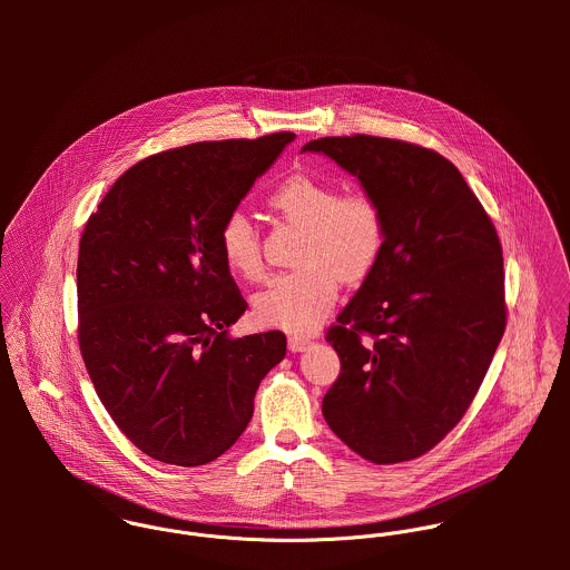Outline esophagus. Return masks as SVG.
Segmentation results:
<instances>
[{"label": "esophagus", "instance_id": "1", "mask_svg": "<svg viewBox=\"0 0 570 570\" xmlns=\"http://www.w3.org/2000/svg\"><path fill=\"white\" fill-rule=\"evenodd\" d=\"M309 344H312L309 337H303V335H292V337H289V351H294V353L305 351Z\"/></svg>", "mask_w": 570, "mask_h": 570}]
</instances>
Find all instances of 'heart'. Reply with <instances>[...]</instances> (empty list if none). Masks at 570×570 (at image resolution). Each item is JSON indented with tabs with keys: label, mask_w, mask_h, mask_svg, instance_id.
I'll use <instances>...</instances> for the list:
<instances>
[{
	"label": "heart",
	"mask_w": 570,
	"mask_h": 570,
	"mask_svg": "<svg viewBox=\"0 0 570 570\" xmlns=\"http://www.w3.org/2000/svg\"><path fill=\"white\" fill-rule=\"evenodd\" d=\"M267 206L283 222L303 228L296 249L301 267L258 292L252 312L261 325L305 335L337 301V278L360 283L375 269L386 242L384 210L373 195L342 193L335 181L312 173L283 179L267 195ZM219 245L233 272L249 281L263 274L261 239L242 210L226 215Z\"/></svg>",
	"instance_id": "heart-1"
}]
</instances>
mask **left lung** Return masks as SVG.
Returning <instances> with one entry per match:
<instances>
[{
    "label": "left lung",
    "instance_id": "1",
    "mask_svg": "<svg viewBox=\"0 0 570 570\" xmlns=\"http://www.w3.org/2000/svg\"><path fill=\"white\" fill-rule=\"evenodd\" d=\"M384 210L375 269L326 331L340 375L328 428L391 465L432 450L468 412L507 325L502 247L459 173L432 149L375 136L312 140Z\"/></svg>",
    "mask_w": 570,
    "mask_h": 570
}]
</instances>
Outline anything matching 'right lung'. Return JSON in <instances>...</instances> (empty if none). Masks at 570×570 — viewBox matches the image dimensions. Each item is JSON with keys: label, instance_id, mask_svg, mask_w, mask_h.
I'll return each mask as SVG.
<instances>
[{"label": "right lung", "instance_id": "right-lung-1", "mask_svg": "<svg viewBox=\"0 0 570 570\" xmlns=\"http://www.w3.org/2000/svg\"><path fill=\"white\" fill-rule=\"evenodd\" d=\"M296 136L195 142L134 164L85 224L79 346L122 434L179 468L215 461L244 434L283 331L230 337L247 303L219 230Z\"/></svg>", "mask_w": 570, "mask_h": 570}]
</instances>
